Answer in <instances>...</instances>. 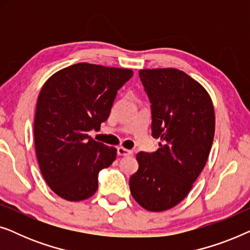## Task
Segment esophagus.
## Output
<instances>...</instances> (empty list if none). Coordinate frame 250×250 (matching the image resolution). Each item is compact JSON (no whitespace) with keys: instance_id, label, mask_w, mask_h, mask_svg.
<instances>
[{"instance_id":"obj_1","label":"esophagus","mask_w":250,"mask_h":250,"mask_svg":"<svg viewBox=\"0 0 250 250\" xmlns=\"http://www.w3.org/2000/svg\"><path fill=\"white\" fill-rule=\"evenodd\" d=\"M117 153H118V156H129V155H132L133 151L132 150L123 148V146H118Z\"/></svg>"}]
</instances>
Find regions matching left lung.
<instances>
[{
	"label": "left lung",
	"instance_id": "obj_1",
	"mask_svg": "<svg viewBox=\"0 0 250 250\" xmlns=\"http://www.w3.org/2000/svg\"><path fill=\"white\" fill-rule=\"evenodd\" d=\"M151 104V134L160 139L155 152H139L138 172L129 189L140 206L167 210L192 189L213 145L215 114L201 84L175 68L139 71Z\"/></svg>",
	"mask_w": 250,
	"mask_h": 250
}]
</instances>
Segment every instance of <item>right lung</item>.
I'll use <instances>...</instances> for the list:
<instances>
[{
	"label": "right lung",
	"mask_w": 250,
	"mask_h": 250,
	"mask_svg": "<svg viewBox=\"0 0 250 250\" xmlns=\"http://www.w3.org/2000/svg\"><path fill=\"white\" fill-rule=\"evenodd\" d=\"M132 76L131 69L81 62L57 71L43 85L34 141L41 173L59 197L81 201L98 190L99 172L114 163L117 150L87 133L100 129L117 91Z\"/></svg>",
	"instance_id": "right-lung-1"
}]
</instances>
